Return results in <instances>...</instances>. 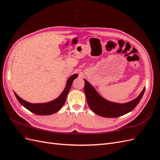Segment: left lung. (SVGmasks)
Here are the masks:
<instances>
[{
  "label": "left lung",
  "instance_id": "obj_1",
  "mask_svg": "<svg viewBox=\"0 0 160 160\" xmlns=\"http://www.w3.org/2000/svg\"><path fill=\"white\" fill-rule=\"evenodd\" d=\"M84 81V91L89 107L94 113L103 118H118L132 111L138 105L145 92L144 88L136 99L128 103H113L101 98L88 81Z\"/></svg>",
  "mask_w": 160,
  "mask_h": 160
}]
</instances>
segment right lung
Wrapping results in <instances>:
<instances>
[{
  "label": "right lung",
  "instance_id": "right-lung-1",
  "mask_svg": "<svg viewBox=\"0 0 160 160\" xmlns=\"http://www.w3.org/2000/svg\"><path fill=\"white\" fill-rule=\"evenodd\" d=\"M77 74H74L70 77L67 81V85L64 91L62 92L59 98L52 101L51 102H48L45 103H36L33 104L28 103L27 101L23 100L19 97L16 93H14L17 99L22 106H24L26 109L31 111L32 113L38 115H49L57 112L60 110L63 105L65 103L67 94L71 89L72 81L77 77Z\"/></svg>",
  "mask_w": 160,
  "mask_h": 160
}]
</instances>
